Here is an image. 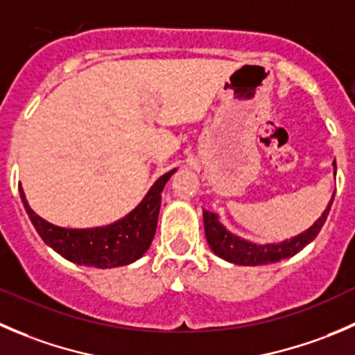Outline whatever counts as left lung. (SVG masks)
<instances>
[{"mask_svg": "<svg viewBox=\"0 0 355 355\" xmlns=\"http://www.w3.org/2000/svg\"><path fill=\"white\" fill-rule=\"evenodd\" d=\"M336 174V164L333 162ZM335 195L329 200L328 207L324 212L321 214L318 220L312 224L309 230L304 233L297 234V236L290 238V240L279 241V243H268V245H257L252 241L243 240V238L236 236L231 231H227L223 224L219 223V216L209 210H203V227H205V238L209 241V247L212 248L214 254L217 257L224 259V261L231 262V264H240V266H266L271 262L283 261V259L293 257L298 254L305 245L311 243L318 233L321 231L322 224L326 223L329 209Z\"/></svg>", "mask_w": 355, "mask_h": 355, "instance_id": "1", "label": "left lung"}]
</instances>
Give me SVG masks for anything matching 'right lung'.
<instances>
[{"mask_svg": "<svg viewBox=\"0 0 355 355\" xmlns=\"http://www.w3.org/2000/svg\"><path fill=\"white\" fill-rule=\"evenodd\" d=\"M174 173L176 169L157 179L145 198L128 216L108 226L86 227V230L60 227L48 223L31 209L22 186L19 191L31 223L34 224L48 247L73 264L110 269L132 264L150 248L157 231L164 186Z\"/></svg>", "mask_w": 355, "mask_h": 355, "instance_id": "obj_1", "label": "right lung"}]
</instances>
